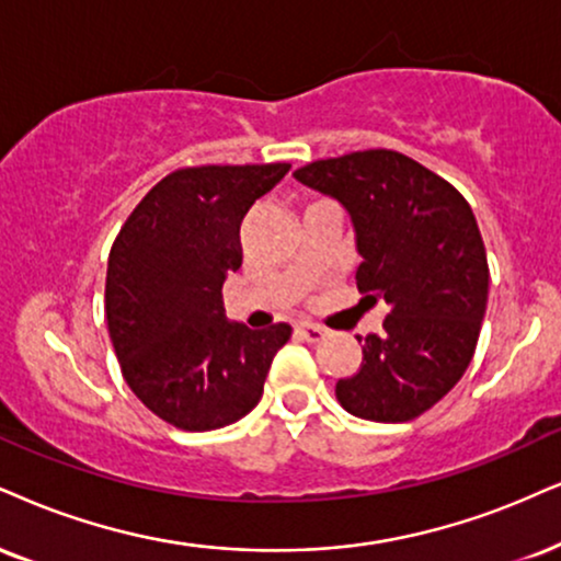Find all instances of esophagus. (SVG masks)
Masks as SVG:
<instances>
[{
    "mask_svg": "<svg viewBox=\"0 0 561 561\" xmlns=\"http://www.w3.org/2000/svg\"><path fill=\"white\" fill-rule=\"evenodd\" d=\"M296 335L307 343H317L324 337V328H320V324H314V322H299L296 324Z\"/></svg>",
    "mask_w": 561,
    "mask_h": 561,
    "instance_id": "esophagus-1",
    "label": "esophagus"
}]
</instances>
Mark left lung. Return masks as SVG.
I'll return each instance as SVG.
<instances>
[{"label":"left lung","mask_w":561,"mask_h":561,"mask_svg":"<svg viewBox=\"0 0 561 561\" xmlns=\"http://www.w3.org/2000/svg\"><path fill=\"white\" fill-rule=\"evenodd\" d=\"M294 176L348 210L362 301L390 307L377 335L358 337L362 366L337 379V403L379 424L421 416L466 375L486 312L489 262L471 205L385 148L307 163Z\"/></svg>","instance_id":"obj_1"}]
</instances>
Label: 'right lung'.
<instances>
[{"label":"right lung","instance_id":"obj_1","mask_svg":"<svg viewBox=\"0 0 561 561\" xmlns=\"http://www.w3.org/2000/svg\"><path fill=\"white\" fill-rule=\"evenodd\" d=\"M288 163L186 165L140 199L114 239L106 322L122 375L145 408L184 432H210L260 403L291 324L228 322L224 280L241 267L239 226Z\"/></svg>","mask_w":561,"mask_h":561}]
</instances>
